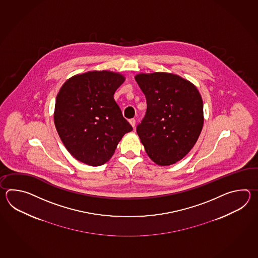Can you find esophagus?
I'll return each mask as SVG.
<instances>
[{
    "mask_svg": "<svg viewBox=\"0 0 258 258\" xmlns=\"http://www.w3.org/2000/svg\"><path fill=\"white\" fill-rule=\"evenodd\" d=\"M129 122H130V124H131L132 126L134 127V128L136 127V120H135V119H130Z\"/></svg>",
    "mask_w": 258,
    "mask_h": 258,
    "instance_id": "34e87169",
    "label": "esophagus"
}]
</instances>
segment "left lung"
Instances as JSON below:
<instances>
[{"label":"left lung","mask_w":258,"mask_h":258,"mask_svg":"<svg viewBox=\"0 0 258 258\" xmlns=\"http://www.w3.org/2000/svg\"><path fill=\"white\" fill-rule=\"evenodd\" d=\"M135 78L147 99L137 135L155 163L174 164L192 149L202 131V98L192 83L173 74H139Z\"/></svg>","instance_id":"left-lung-1"}]
</instances>
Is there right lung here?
Returning <instances> with one entry per match:
<instances>
[{"label": "right lung", "mask_w": 258, "mask_h": 258, "mask_svg": "<svg viewBox=\"0 0 258 258\" xmlns=\"http://www.w3.org/2000/svg\"><path fill=\"white\" fill-rule=\"evenodd\" d=\"M123 81L113 72H88L68 79L57 95L55 127L66 149L85 164L106 163L133 130L113 98Z\"/></svg>", "instance_id": "obj_1"}]
</instances>
